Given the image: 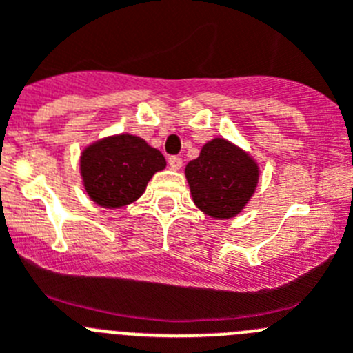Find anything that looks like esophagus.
Segmentation results:
<instances>
[{
  "mask_svg": "<svg viewBox=\"0 0 353 353\" xmlns=\"http://www.w3.org/2000/svg\"><path fill=\"white\" fill-rule=\"evenodd\" d=\"M168 164L171 166V170L179 171L180 168H182L183 161H182V157H179V156H170V157H168Z\"/></svg>",
  "mask_w": 353,
  "mask_h": 353,
  "instance_id": "obj_1",
  "label": "esophagus"
}]
</instances>
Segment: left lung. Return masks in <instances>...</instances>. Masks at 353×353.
I'll list each match as a JSON object with an SVG mask.
<instances>
[{"instance_id":"1","label":"left lung","mask_w":353,"mask_h":353,"mask_svg":"<svg viewBox=\"0 0 353 353\" xmlns=\"http://www.w3.org/2000/svg\"><path fill=\"white\" fill-rule=\"evenodd\" d=\"M258 164L223 139H213L185 168L190 194L203 213L229 220L241 213L258 183Z\"/></svg>"}]
</instances>
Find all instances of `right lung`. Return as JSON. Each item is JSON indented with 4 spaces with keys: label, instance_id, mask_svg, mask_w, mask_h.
I'll return each mask as SVG.
<instances>
[{
    "label": "right lung",
    "instance_id": "1",
    "mask_svg": "<svg viewBox=\"0 0 353 353\" xmlns=\"http://www.w3.org/2000/svg\"><path fill=\"white\" fill-rule=\"evenodd\" d=\"M166 159L157 149L135 135L99 140L81 154V176L93 203L121 208L139 199Z\"/></svg>",
    "mask_w": 353,
    "mask_h": 353
}]
</instances>
